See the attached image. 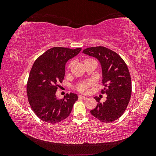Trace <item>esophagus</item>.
<instances>
[{"label":"esophagus","mask_w":156,"mask_h":156,"mask_svg":"<svg viewBox=\"0 0 156 156\" xmlns=\"http://www.w3.org/2000/svg\"><path fill=\"white\" fill-rule=\"evenodd\" d=\"M79 99H81V100H87V98L85 97V96H81V95H79Z\"/></svg>","instance_id":"obj_1"}]
</instances>
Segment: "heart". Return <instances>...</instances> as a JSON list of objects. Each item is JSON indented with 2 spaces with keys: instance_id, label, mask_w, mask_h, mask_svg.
I'll return each instance as SVG.
<instances>
[{
  "instance_id": "b5f03b06",
  "label": "heart",
  "mask_w": 156,
  "mask_h": 156,
  "mask_svg": "<svg viewBox=\"0 0 156 156\" xmlns=\"http://www.w3.org/2000/svg\"><path fill=\"white\" fill-rule=\"evenodd\" d=\"M94 60L92 58H85L83 60V64L84 65V64H86L90 62H91V61H94ZM72 65H73V61H69L66 66L67 70H69L70 68H72ZM92 85V83L91 81L83 82V83H79L77 86V90L79 92H81V93H87L89 91V89Z\"/></svg>"
}]
</instances>
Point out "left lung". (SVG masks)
<instances>
[{"mask_svg": "<svg viewBox=\"0 0 156 156\" xmlns=\"http://www.w3.org/2000/svg\"><path fill=\"white\" fill-rule=\"evenodd\" d=\"M83 53L100 62L105 87L101 92L107 95L103 103L100 102L99 98H94L98 103L90 113L100 121L111 123L124 114L129 102L132 87L129 69L119 54L105 47H92L84 49Z\"/></svg>", "mask_w": 156, "mask_h": 156, "instance_id": "left-lung-1", "label": "left lung"}]
</instances>
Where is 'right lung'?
Here are the masks:
<instances>
[{
    "mask_svg": "<svg viewBox=\"0 0 156 156\" xmlns=\"http://www.w3.org/2000/svg\"><path fill=\"white\" fill-rule=\"evenodd\" d=\"M81 51L55 47L35 60L28 79L27 94L32 110L41 120L55 124L72 112L77 94H66L64 99L58 100L56 92L64 79L66 63Z\"/></svg>",
    "mask_w": 156,
    "mask_h": 156,
    "instance_id": "1",
    "label": "right lung"
}]
</instances>
